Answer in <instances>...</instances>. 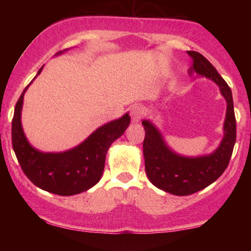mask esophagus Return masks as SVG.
Masks as SVG:
<instances>
[{"mask_svg": "<svg viewBox=\"0 0 251 251\" xmlns=\"http://www.w3.org/2000/svg\"><path fill=\"white\" fill-rule=\"evenodd\" d=\"M143 114H144V108H143L142 105L132 106V108H131L132 121L139 122L140 120H142V118H143Z\"/></svg>", "mask_w": 251, "mask_h": 251, "instance_id": "34e87169", "label": "esophagus"}]
</instances>
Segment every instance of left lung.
I'll use <instances>...</instances> for the list:
<instances>
[{"label": "left lung", "instance_id": "8db88e82", "mask_svg": "<svg viewBox=\"0 0 251 251\" xmlns=\"http://www.w3.org/2000/svg\"><path fill=\"white\" fill-rule=\"evenodd\" d=\"M193 59L188 70L210 78L221 89V94L227 102L224 122V137L211 154L188 157L175 153L164 142L159 129L149 120L142 125L145 129L143 153L147 177L154 186L174 195H190L203 190L222 176L228 166L236 139V121L233 106L232 91L224 78L208 59L197 51H187Z\"/></svg>", "mask_w": 251, "mask_h": 251}]
</instances>
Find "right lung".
<instances>
[{"label":"right lung","instance_id":"1","mask_svg":"<svg viewBox=\"0 0 251 251\" xmlns=\"http://www.w3.org/2000/svg\"><path fill=\"white\" fill-rule=\"evenodd\" d=\"M29 84L17 101L11 129L12 147L24 174L35 186L63 197L82 193L95 186L101 178L109 146L128 128L129 114L126 113L122 118L99 126L83 143L66 152H40L28 143L22 126L24 95Z\"/></svg>","mask_w":251,"mask_h":251}]
</instances>
